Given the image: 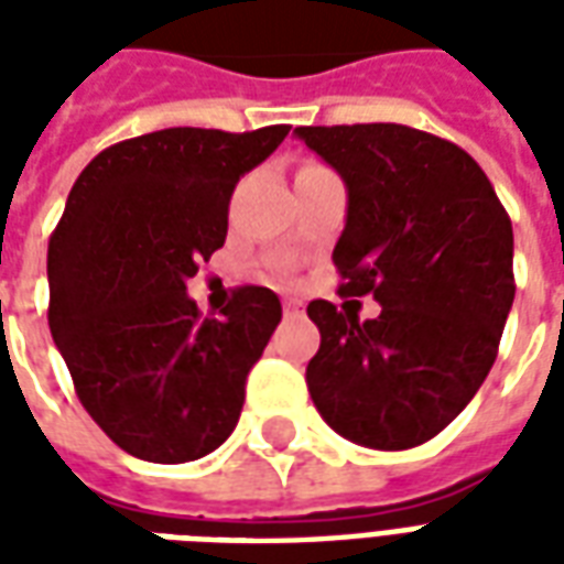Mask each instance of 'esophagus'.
I'll list each match as a JSON object with an SVG mask.
<instances>
[{
    "mask_svg": "<svg viewBox=\"0 0 564 564\" xmlns=\"http://www.w3.org/2000/svg\"><path fill=\"white\" fill-rule=\"evenodd\" d=\"M283 314H290V317H295V314H302V302H283Z\"/></svg>",
    "mask_w": 564,
    "mask_h": 564,
    "instance_id": "obj_1",
    "label": "esophagus"
}]
</instances>
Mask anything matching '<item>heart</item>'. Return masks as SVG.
Returning <instances> with one entry per match:
<instances>
[{"mask_svg": "<svg viewBox=\"0 0 564 564\" xmlns=\"http://www.w3.org/2000/svg\"><path fill=\"white\" fill-rule=\"evenodd\" d=\"M274 274H278V278H286V269H283V265H281V269L274 271Z\"/></svg>", "mask_w": 564, "mask_h": 564, "instance_id": "heart-1", "label": "heart"}]
</instances>
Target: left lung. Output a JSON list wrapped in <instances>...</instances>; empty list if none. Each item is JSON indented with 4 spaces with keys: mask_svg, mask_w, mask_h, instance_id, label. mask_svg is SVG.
<instances>
[{
    "mask_svg": "<svg viewBox=\"0 0 564 564\" xmlns=\"http://www.w3.org/2000/svg\"><path fill=\"white\" fill-rule=\"evenodd\" d=\"M341 174L347 223L332 262L338 293L307 305L319 350L307 390L319 416L354 444L408 449L447 429L489 375L513 305V229L484 169L402 123L299 127Z\"/></svg>",
    "mask_w": 564,
    "mask_h": 564,
    "instance_id": "left-lung-1",
    "label": "left lung"
}]
</instances>
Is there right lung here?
I'll return each instance as SVG.
<instances>
[{
	"instance_id": "obj_1",
	"label": "right lung",
	"mask_w": 564,
	"mask_h": 564,
	"mask_svg": "<svg viewBox=\"0 0 564 564\" xmlns=\"http://www.w3.org/2000/svg\"><path fill=\"white\" fill-rule=\"evenodd\" d=\"M290 127H174L105 148L47 245V323L80 404L129 456L177 465L232 435L281 299L238 286L202 317L186 281L220 250L229 198Z\"/></svg>"
}]
</instances>
